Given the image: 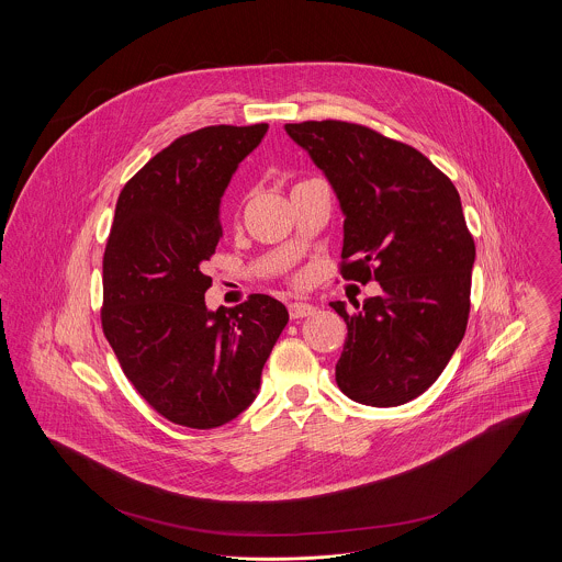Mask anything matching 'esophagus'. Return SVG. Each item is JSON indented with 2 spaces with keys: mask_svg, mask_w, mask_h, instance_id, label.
I'll return each instance as SVG.
<instances>
[{
  "mask_svg": "<svg viewBox=\"0 0 562 562\" xmlns=\"http://www.w3.org/2000/svg\"><path fill=\"white\" fill-rule=\"evenodd\" d=\"M288 312H290V318L292 321H301V318H310L316 314V307L310 305V303H290L288 305Z\"/></svg>",
  "mask_w": 562,
  "mask_h": 562,
  "instance_id": "obj_1",
  "label": "esophagus"
}]
</instances>
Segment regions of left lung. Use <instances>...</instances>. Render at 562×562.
I'll return each instance as SVG.
<instances>
[{
    "label": "left lung",
    "mask_w": 562,
    "mask_h": 562,
    "mask_svg": "<svg viewBox=\"0 0 562 562\" xmlns=\"http://www.w3.org/2000/svg\"><path fill=\"white\" fill-rule=\"evenodd\" d=\"M285 132L339 201L341 277L383 290L357 314L330 303L348 326L335 381L361 404L413 401L439 379L470 318L476 246L461 196L417 149L370 127L305 121Z\"/></svg>",
    "instance_id": "8db88e82"
}]
</instances>
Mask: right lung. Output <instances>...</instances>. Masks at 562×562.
Masks as SVG:
<instances>
[{"mask_svg":"<svg viewBox=\"0 0 562 562\" xmlns=\"http://www.w3.org/2000/svg\"><path fill=\"white\" fill-rule=\"evenodd\" d=\"M268 125H212L177 138L123 188L103 252V333L136 392L166 419L216 428L259 392L290 321L272 296L210 312L205 261L223 236L221 199Z\"/></svg>","mask_w":562,"mask_h":562,"instance_id":"obj_1","label":"right lung"}]
</instances>
